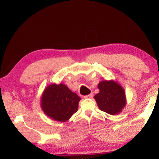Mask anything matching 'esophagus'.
Returning a JSON list of instances; mask_svg holds the SVG:
<instances>
[{"label":"esophagus","mask_w":159,"mask_h":159,"mask_svg":"<svg viewBox=\"0 0 159 159\" xmlns=\"http://www.w3.org/2000/svg\"><path fill=\"white\" fill-rule=\"evenodd\" d=\"M93 97V94H90V95H85L84 96V98L85 99H91Z\"/></svg>","instance_id":"esophagus-1"}]
</instances>
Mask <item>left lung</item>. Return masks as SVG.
<instances>
[{"instance_id": "obj_1", "label": "left lung", "mask_w": 159, "mask_h": 159, "mask_svg": "<svg viewBox=\"0 0 159 159\" xmlns=\"http://www.w3.org/2000/svg\"><path fill=\"white\" fill-rule=\"evenodd\" d=\"M99 92L94 96L99 109L110 115H118L126 105L125 92L116 80H102L98 83Z\"/></svg>"}]
</instances>
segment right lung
<instances>
[{"label":"right lung","instance_id":"add662e5","mask_svg":"<svg viewBox=\"0 0 159 159\" xmlns=\"http://www.w3.org/2000/svg\"><path fill=\"white\" fill-rule=\"evenodd\" d=\"M79 96L63 83L50 84L44 89L41 107L47 116L58 122H65L78 111Z\"/></svg>","mask_w":159,"mask_h":159}]
</instances>
